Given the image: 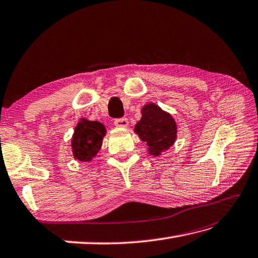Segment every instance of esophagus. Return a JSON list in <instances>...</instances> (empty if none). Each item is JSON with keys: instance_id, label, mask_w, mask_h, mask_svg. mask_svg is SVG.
<instances>
[{"instance_id": "34e87169", "label": "esophagus", "mask_w": 258, "mask_h": 258, "mask_svg": "<svg viewBox=\"0 0 258 258\" xmlns=\"http://www.w3.org/2000/svg\"><path fill=\"white\" fill-rule=\"evenodd\" d=\"M129 124V121L127 118H120V119H115L114 120V125L119 128H127Z\"/></svg>"}]
</instances>
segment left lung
Returning <instances> with one entry per match:
<instances>
[{"instance_id":"1","label":"left lung","mask_w":258,"mask_h":258,"mask_svg":"<svg viewBox=\"0 0 258 258\" xmlns=\"http://www.w3.org/2000/svg\"><path fill=\"white\" fill-rule=\"evenodd\" d=\"M177 123L172 115L158 104L149 102L141 108V119L135 125V133L146 143L151 156H160L173 146L177 139Z\"/></svg>"}]
</instances>
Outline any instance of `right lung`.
<instances>
[{
  "label": "right lung",
  "instance_id": "right-lung-1",
  "mask_svg": "<svg viewBox=\"0 0 258 258\" xmlns=\"http://www.w3.org/2000/svg\"><path fill=\"white\" fill-rule=\"evenodd\" d=\"M106 134L107 130L103 123L81 118L71 139L73 158L81 162L91 161L101 149Z\"/></svg>",
  "mask_w": 258,
  "mask_h": 258
}]
</instances>
